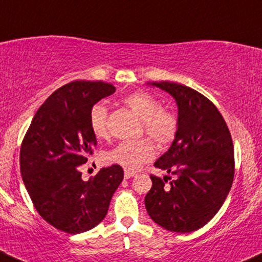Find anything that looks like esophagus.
Listing matches in <instances>:
<instances>
[{
    "mask_svg": "<svg viewBox=\"0 0 262 262\" xmlns=\"http://www.w3.org/2000/svg\"><path fill=\"white\" fill-rule=\"evenodd\" d=\"M135 175H136V172H134V171H128V170H125L124 172V177L126 180L131 179V177H134Z\"/></svg>",
    "mask_w": 262,
    "mask_h": 262,
    "instance_id": "esophagus-1",
    "label": "esophagus"
}]
</instances>
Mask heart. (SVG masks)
<instances>
[{"mask_svg":"<svg viewBox=\"0 0 262 262\" xmlns=\"http://www.w3.org/2000/svg\"><path fill=\"white\" fill-rule=\"evenodd\" d=\"M125 103L132 112L142 119V132H146L160 148L170 146L179 132V119L176 113L161 106L159 99L146 91H134L124 97ZM108 108L103 103H96L90 112V126L96 137L108 136ZM156 156V147L148 138L138 141L121 142L106 151L105 159L112 164L120 165L128 171H134L151 160Z\"/></svg>","mask_w":262,"mask_h":262,"instance_id":"b5f03b06","label":"heart"}]
</instances>
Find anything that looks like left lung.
Returning <instances> with one entry per match:
<instances>
[{
	"label": "left lung",
	"mask_w": 262,
	"mask_h": 262,
	"mask_svg": "<svg viewBox=\"0 0 262 262\" xmlns=\"http://www.w3.org/2000/svg\"><path fill=\"white\" fill-rule=\"evenodd\" d=\"M151 85L169 92L179 106V132L170 149L154 166L176 176L169 185L150 175L144 198L150 219L167 231L187 233L216 215L234 177L233 142L224 116L195 90L169 81Z\"/></svg>",
	"instance_id": "8db88e82"
}]
</instances>
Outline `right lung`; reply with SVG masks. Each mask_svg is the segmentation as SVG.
<instances>
[{
	"instance_id": "1",
	"label": "right lung",
	"mask_w": 262,
	"mask_h": 262,
	"mask_svg": "<svg viewBox=\"0 0 262 262\" xmlns=\"http://www.w3.org/2000/svg\"><path fill=\"white\" fill-rule=\"evenodd\" d=\"M115 92L103 81H73L54 91L34 115L20 147V172L35 209L57 230L76 234L105 217L124 179L120 165L103 167L91 180L80 166L93 154L90 112Z\"/></svg>"
}]
</instances>
